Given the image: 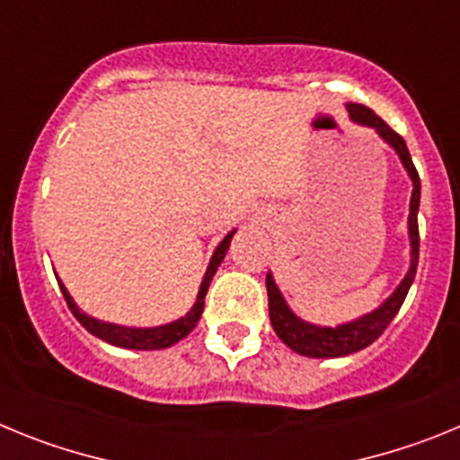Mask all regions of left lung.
I'll list each match as a JSON object with an SVG mask.
<instances>
[{"instance_id":"left-lung-1","label":"left lung","mask_w":460,"mask_h":460,"mask_svg":"<svg viewBox=\"0 0 460 460\" xmlns=\"http://www.w3.org/2000/svg\"><path fill=\"white\" fill-rule=\"evenodd\" d=\"M352 119L361 126H371L376 128L377 136L387 142L389 147L398 154L403 168L408 170L410 180H412V198H410V217H408V234H410V270L405 279L401 280V286L392 292V295L376 308V311L361 315V318L352 320V323L339 324V327H320V324H311L306 320L296 318L290 311L288 302L280 295L279 286L274 283L271 271L267 274V296H270V320L279 339L295 350L296 355L315 357V359H334V357L352 355L373 343L377 336L389 327L398 308L403 306L405 296H408L410 286H412L414 274H417V262H420V226H417V211H420V198H421V184L420 174L414 168L412 158H410L405 140L392 131L380 117L368 110L367 105L350 103L348 105Z\"/></svg>"}]
</instances>
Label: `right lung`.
I'll return each mask as SVG.
<instances>
[{
    "instance_id": "add662e5",
    "label": "right lung",
    "mask_w": 460,
    "mask_h": 460,
    "mask_svg": "<svg viewBox=\"0 0 460 460\" xmlns=\"http://www.w3.org/2000/svg\"><path fill=\"white\" fill-rule=\"evenodd\" d=\"M233 234L234 230L233 233H227L226 239L218 243L214 255H211L209 267H207L205 271V279H202V286L200 290H198V299H195L193 308L186 313L184 318L174 320V323L168 324H161V327H124V324H112L92 318V315L80 311L78 304L73 302V296L68 295V290L64 288L62 280H59V288H62V295L64 299H66L68 308H71L75 320L87 329L89 334H93L96 339L105 341V343L110 345H117V348H128V350H164V348H170V345H174L177 341L184 339V336H189L195 329V324H198V320H200L202 308H205V295L207 290H209V283L211 279H214V274H217L218 265H221L223 258H226V251L230 249V239H233Z\"/></svg>"
}]
</instances>
